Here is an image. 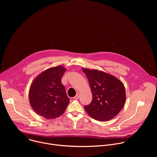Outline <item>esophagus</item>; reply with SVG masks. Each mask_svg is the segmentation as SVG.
<instances>
[{
    "mask_svg": "<svg viewBox=\"0 0 157 157\" xmlns=\"http://www.w3.org/2000/svg\"><path fill=\"white\" fill-rule=\"evenodd\" d=\"M79 98V94L78 93L76 94V95L74 97V99H78Z\"/></svg>",
    "mask_w": 157,
    "mask_h": 157,
    "instance_id": "obj_1",
    "label": "esophagus"
}]
</instances>
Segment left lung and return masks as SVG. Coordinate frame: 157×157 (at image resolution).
I'll return each instance as SVG.
<instances>
[{
  "label": "left lung",
  "mask_w": 157,
  "mask_h": 157,
  "mask_svg": "<svg viewBox=\"0 0 157 157\" xmlns=\"http://www.w3.org/2000/svg\"><path fill=\"white\" fill-rule=\"evenodd\" d=\"M89 81L93 99L84 109L89 116L99 121H108L123 108L125 90L123 83L115 76L96 70L82 68Z\"/></svg>",
  "instance_id": "1"
}]
</instances>
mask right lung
<instances>
[{"mask_svg":"<svg viewBox=\"0 0 157 157\" xmlns=\"http://www.w3.org/2000/svg\"><path fill=\"white\" fill-rule=\"evenodd\" d=\"M66 68L62 66L47 69L33 81L29 91V101L35 113L45 119L61 116L70 103L61 78Z\"/></svg>","mask_w":157,"mask_h":157,"instance_id":"add662e5","label":"right lung"}]
</instances>
